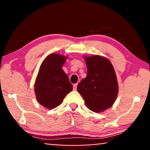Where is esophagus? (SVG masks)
Here are the masks:
<instances>
[{
  "label": "esophagus",
  "instance_id": "1",
  "mask_svg": "<svg viewBox=\"0 0 150 150\" xmlns=\"http://www.w3.org/2000/svg\"><path fill=\"white\" fill-rule=\"evenodd\" d=\"M77 85H78V83H76V84H74V85H73V88H74V90H76V87H77Z\"/></svg>",
  "mask_w": 150,
  "mask_h": 150
}]
</instances>
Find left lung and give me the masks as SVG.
I'll return each mask as SVG.
<instances>
[{
    "label": "left lung",
    "instance_id": "left-lung-1",
    "mask_svg": "<svg viewBox=\"0 0 150 150\" xmlns=\"http://www.w3.org/2000/svg\"><path fill=\"white\" fill-rule=\"evenodd\" d=\"M87 77L77 86L86 106L92 111L100 112L110 108L118 93V83L111 63L105 57H85Z\"/></svg>",
    "mask_w": 150,
    "mask_h": 150
}]
</instances>
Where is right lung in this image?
Returning a JSON list of instances; mask_svg holds the SVG:
<instances>
[{
    "label": "right lung",
    "mask_w": 150,
    "mask_h": 150,
    "mask_svg": "<svg viewBox=\"0 0 150 150\" xmlns=\"http://www.w3.org/2000/svg\"><path fill=\"white\" fill-rule=\"evenodd\" d=\"M67 57L53 53L48 55L40 67L35 83V93L39 103L49 109L61 104L73 89L62 66Z\"/></svg>",
    "instance_id": "add662e5"
}]
</instances>
